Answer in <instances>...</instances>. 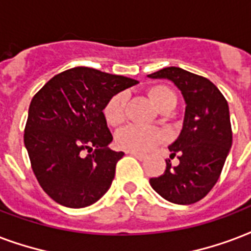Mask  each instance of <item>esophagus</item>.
I'll use <instances>...</instances> for the list:
<instances>
[{"mask_svg":"<svg viewBox=\"0 0 251 251\" xmlns=\"http://www.w3.org/2000/svg\"><path fill=\"white\" fill-rule=\"evenodd\" d=\"M128 154H131V156L136 157L137 160H141L143 161L144 158H145V154H143V153H137V152H127Z\"/></svg>","mask_w":251,"mask_h":251,"instance_id":"obj_1","label":"esophagus"}]
</instances>
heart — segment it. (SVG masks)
<instances>
[{"mask_svg":"<svg viewBox=\"0 0 251 251\" xmlns=\"http://www.w3.org/2000/svg\"><path fill=\"white\" fill-rule=\"evenodd\" d=\"M148 95L160 110L174 107L176 102V94L165 85H154L148 89ZM103 116L107 124L115 127L123 123L126 118V95L123 93L112 95L103 107ZM164 140V133L153 127L131 124L122 128L115 136L116 145L127 152H147Z\"/></svg>","mask_w":251,"mask_h":251,"instance_id":"1","label":"heart"}]
</instances>
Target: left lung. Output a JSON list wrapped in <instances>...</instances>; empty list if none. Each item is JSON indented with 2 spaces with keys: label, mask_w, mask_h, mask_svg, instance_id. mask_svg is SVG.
<instances>
[{
  "label": "left lung",
  "mask_w": 251,
  "mask_h": 251,
  "mask_svg": "<svg viewBox=\"0 0 251 251\" xmlns=\"http://www.w3.org/2000/svg\"><path fill=\"white\" fill-rule=\"evenodd\" d=\"M148 77L170 79L186 102L182 131L169 147L170 158L176 154L179 164L166 160L164 174L149 183L172 203L192 204L216 184L232 147L228 102L208 78L180 68H164Z\"/></svg>",
  "instance_id": "obj_1"
}]
</instances>
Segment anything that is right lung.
<instances>
[{
    "label": "right lung",
    "mask_w": 251,
    "mask_h": 251,
    "mask_svg": "<svg viewBox=\"0 0 251 251\" xmlns=\"http://www.w3.org/2000/svg\"><path fill=\"white\" fill-rule=\"evenodd\" d=\"M136 83L78 67L56 75L34 95L25 147L39 184L56 203L83 208L107 192L124 153L108 148L112 135L103 107L112 95Z\"/></svg>",
    "instance_id": "right-lung-1"
}]
</instances>
